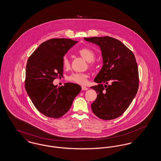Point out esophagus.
Segmentation results:
<instances>
[{"mask_svg": "<svg viewBox=\"0 0 161 161\" xmlns=\"http://www.w3.org/2000/svg\"><path fill=\"white\" fill-rule=\"evenodd\" d=\"M81 88H82V90H83V91L88 90V88L87 87H86V86H81Z\"/></svg>", "mask_w": 161, "mask_h": 161, "instance_id": "esophagus-1", "label": "esophagus"}]
</instances>
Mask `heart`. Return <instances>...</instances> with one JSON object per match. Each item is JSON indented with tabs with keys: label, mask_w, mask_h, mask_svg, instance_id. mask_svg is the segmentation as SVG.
I'll return each instance as SVG.
<instances>
[{
	"label": "heart",
	"mask_w": 161,
	"mask_h": 161,
	"mask_svg": "<svg viewBox=\"0 0 161 161\" xmlns=\"http://www.w3.org/2000/svg\"><path fill=\"white\" fill-rule=\"evenodd\" d=\"M77 52L86 61L89 62L93 61L95 58V52L91 49L87 47H83L79 49ZM62 64L63 67L65 68H67L69 67L70 65V61H69L68 57L67 55H65L63 57L62 59ZM87 78H88V75L87 74L74 73L68 76V80L77 84H84L87 81Z\"/></svg>",
	"instance_id": "b5f03b06"
}]
</instances>
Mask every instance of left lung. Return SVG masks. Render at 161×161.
I'll list each match as a JSON object with an SVG mask.
<instances>
[{"instance_id":"1","label":"left lung","mask_w":161,"mask_h":161,"mask_svg":"<svg viewBox=\"0 0 161 161\" xmlns=\"http://www.w3.org/2000/svg\"><path fill=\"white\" fill-rule=\"evenodd\" d=\"M100 46L103 65L91 87L97 97L93 114L104 120L115 119L129 107L138 92V65L133 53L119 40L108 36L84 38Z\"/></svg>"}]
</instances>
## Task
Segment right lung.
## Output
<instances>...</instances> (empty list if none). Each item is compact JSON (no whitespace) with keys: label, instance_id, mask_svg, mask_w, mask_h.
Instances as JSON below:
<instances>
[{"label":"right lung","instance_id":"obj_1","mask_svg":"<svg viewBox=\"0 0 161 161\" xmlns=\"http://www.w3.org/2000/svg\"><path fill=\"white\" fill-rule=\"evenodd\" d=\"M77 42L69 38L48 40L28 60L25 89L34 106L46 116L59 118L63 116L81 90V86L75 83L57 87L53 83L58 76L63 75L62 59Z\"/></svg>","mask_w":161,"mask_h":161}]
</instances>
